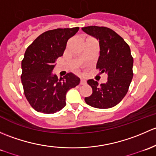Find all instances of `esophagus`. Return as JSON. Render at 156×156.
<instances>
[{
  "label": "esophagus",
  "mask_w": 156,
  "mask_h": 156,
  "mask_svg": "<svg viewBox=\"0 0 156 156\" xmlns=\"http://www.w3.org/2000/svg\"><path fill=\"white\" fill-rule=\"evenodd\" d=\"M86 80H84V79H81V80H80V85H84L86 84Z\"/></svg>",
  "instance_id": "esophagus-1"
}]
</instances>
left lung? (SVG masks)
Returning a JSON list of instances; mask_svg holds the SVG:
<instances>
[{
	"label": "left lung",
	"instance_id": "1",
	"mask_svg": "<svg viewBox=\"0 0 156 156\" xmlns=\"http://www.w3.org/2000/svg\"><path fill=\"white\" fill-rule=\"evenodd\" d=\"M82 30L99 41L100 56L96 68L107 75V83L101 85L94 80H88L92 94L85 98V101L95 108H111L126 96L133 78L131 49L122 37L107 27L88 26Z\"/></svg>",
	"mask_w": 156,
	"mask_h": 156
}]
</instances>
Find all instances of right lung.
I'll return each mask as SVG.
<instances>
[{"label":"right lung","instance_id":"add662e5","mask_svg":"<svg viewBox=\"0 0 156 156\" xmlns=\"http://www.w3.org/2000/svg\"><path fill=\"white\" fill-rule=\"evenodd\" d=\"M78 30L79 27L47 30L27 48L21 79L25 98L36 111L49 114L61 110L66 105L67 91L80 83V79L72 73L60 80L52 73L67 41Z\"/></svg>","mask_w":156,"mask_h":156}]
</instances>
